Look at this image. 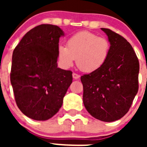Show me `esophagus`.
Masks as SVG:
<instances>
[{
  "label": "esophagus",
  "mask_w": 147,
  "mask_h": 147,
  "mask_svg": "<svg viewBox=\"0 0 147 147\" xmlns=\"http://www.w3.org/2000/svg\"><path fill=\"white\" fill-rule=\"evenodd\" d=\"M72 77H73V78L75 80H77V79H79L80 78V75H78V74H76V73H73L72 74Z\"/></svg>",
  "instance_id": "1"
}]
</instances>
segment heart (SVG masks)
I'll return each instance as SVG.
<instances>
[{
    "instance_id": "heart-1",
    "label": "heart",
    "mask_w": 147,
    "mask_h": 147,
    "mask_svg": "<svg viewBox=\"0 0 147 147\" xmlns=\"http://www.w3.org/2000/svg\"><path fill=\"white\" fill-rule=\"evenodd\" d=\"M109 52L110 43L107 38L89 31H82L68 39L67 47L58 46L57 57L65 69L70 67L76 58L77 66L80 70L92 72L106 63Z\"/></svg>"
}]
</instances>
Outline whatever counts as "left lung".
Here are the masks:
<instances>
[{
	"label": "left lung",
	"mask_w": 147,
	"mask_h": 147,
	"mask_svg": "<svg viewBox=\"0 0 147 147\" xmlns=\"http://www.w3.org/2000/svg\"><path fill=\"white\" fill-rule=\"evenodd\" d=\"M110 43V52L101 68L81 77L83 103L96 119L110 122L128 112L139 89V63L134 49L125 38L101 28Z\"/></svg>",
	"instance_id": "1"
}]
</instances>
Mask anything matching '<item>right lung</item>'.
I'll return each instance as SVG.
<instances>
[{
  "instance_id": "right-lung-1",
  "label": "right lung",
  "mask_w": 147,
  "mask_h": 147,
  "mask_svg": "<svg viewBox=\"0 0 147 147\" xmlns=\"http://www.w3.org/2000/svg\"><path fill=\"white\" fill-rule=\"evenodd\" d=\"M58 26L42 24L23 36L12 57L10 82L20 110L28 117L45 121L62 107L72 82V72L57 67Z\"/></svg>"
}]
</instances>
